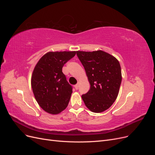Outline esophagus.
<instances>
[{
  "label": "esophagus",
  "instance_id": "esophagus-1",
  "mask_svg": "<svg viewBox=\"0 0 155 155\" xmlns=\"http://www.w3.org/2000/svg\"><path fill=\"white\" fill-rule=\"evenodd\" d=\"M74 87H75V88H76V90H78V88H79V84L78 83V84H77V85H75V86H74Z\"/></svg>",
  "mask_w": 155,
  "mask_h": 155
}]
</instances>
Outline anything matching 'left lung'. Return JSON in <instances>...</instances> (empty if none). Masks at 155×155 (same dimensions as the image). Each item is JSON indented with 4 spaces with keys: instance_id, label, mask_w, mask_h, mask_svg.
Listing matches in <instances>:
<instances>
[{
    "instance_id": "8db88e82",
    "label": "left lung",
    "mask_w": 155,
    "mask_h": 155,
    "mask_svg": "<svg viewBox=\"0 0 155 155\" xmlns=\"http://www.w3.org/2000/svg\"><path fill=\"white\" fill-rule=\"evenodd\" d=\"M85 68L91 88L81 96L85 105L93 112H101L113 104L121 83L120 63L114 56L102 50L77 51Z\"/></svg>"
}]
</instances>
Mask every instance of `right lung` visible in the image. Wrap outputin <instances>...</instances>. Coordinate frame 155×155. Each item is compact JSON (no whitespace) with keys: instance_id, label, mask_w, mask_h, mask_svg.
Segmentation results:
<instances>
[{"instance_id":"add662e5","label":"right lung","mask_w":155,"mask_h":155,"mask_svg":"<svg viewBox=\"0 0 155 155\" xmlns=\"http://www.w3.org/2000/svg\"><path fill=\"white\" fill-rule=\"evenodd\" d=\"M76 54V51H50L35 67L31 80L32 91L40 107L50 114H59L68 106L72 87L62 68Z\"/></svg>"}]
</instances>
